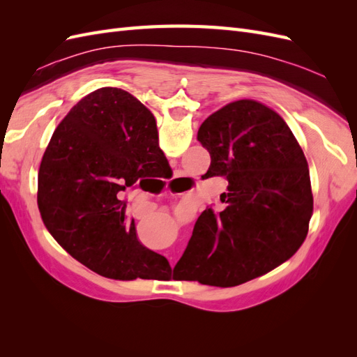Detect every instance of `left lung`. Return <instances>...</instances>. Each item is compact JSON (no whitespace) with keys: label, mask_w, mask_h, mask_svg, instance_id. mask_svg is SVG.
<instances>
[{"label":"left lung","mask_w":357,"mask_h":357,"mask_svg":"<svg viewBox=\"0 0 357 357\" xmlns=\"http://www.w3.org/2000/svg\"><path fill=\"white\" fill-rule=\"evenodd\" d=\"M225 176L228 204L204 210L174 268L176 280L232 287L289 261L305 241L312 215L308 162L284 119L255 100L226 104L198 131Z\"/></svg>","instance_id":"8db88e82"}]
</instances>
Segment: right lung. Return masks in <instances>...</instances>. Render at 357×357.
Segmentation results:
<instances>
[{
	"instance_id": "add662e5",
	"label": "right lung",
	"mask_w": 357,
	"mask_h": 357,
	"mask_svg": "<svg viewBox=\"0 0 357 357\" xmlns=\"http://www.w3.org/2000/svg\"><path fill=\"white\" fill-rule=\"evenodd\" d=\"M167 165L150 110L123 89H96L62 119L43 155V223L63 250L102 277L128 282L168 274V261L138 241L119 199Z\"/></svg>"
}]
</instances>
